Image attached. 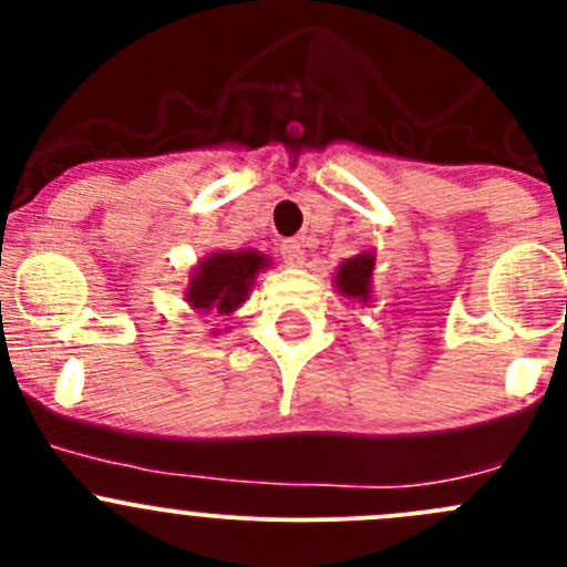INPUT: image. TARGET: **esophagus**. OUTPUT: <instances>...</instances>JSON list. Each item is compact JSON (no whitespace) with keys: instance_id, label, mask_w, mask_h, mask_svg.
<instances>
[{"instance_id":"obj_1","label":"esophagus","mask_w":567,"mask_h":567,"mask_svg":"<svg viewBox=\"0 0 567 567\" xmlns=\"http://www.w3.org/2000/svg\"><path fill=\"white\" fill-rule=\"evenodd\" d=\"M305 247H301V241H293V238H290V241H285L282 244V260L288 262V266H293V268H301L305 266Z\"/></svg>"}]
</instances>
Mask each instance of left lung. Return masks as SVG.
Listing matches in <instances>:
<instances>
[{"label": "left lung", "instance_id": "left-lung-1", "mask_svg": "<svg viewBox=\"0 0 567 567\" xmlns=\"http://www.w3.org/2000/svg\"><path fill=\"white\" fill-rule=\"evenodd\" d=\"M373 268H375L373 251H362V255L342 260V266L337 268L334 274V285L337 290H340V296H346V299H357V301H370V293H373V288H370Z\"/></svg>", "mask_w": 567, "mask_h": 567}]
</instances>
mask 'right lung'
<instances>
[{"label": "right lung", "instance_id": "obj_1", "mask_svg": "<svg viewBox=\"0 0 567 567\" xmlns=\"http://www.w3.org/2000/svg\"><path fill=\"white\" fill-rule=\"evenodd\" d=\"M268 262L271 260L255 249L214 251V255L203 257L188 279V307H194L197 312L230 316L249 299L255 277Z\"/></svg>", "mask_w": 567, "mask_h": 567}]
</instances>
